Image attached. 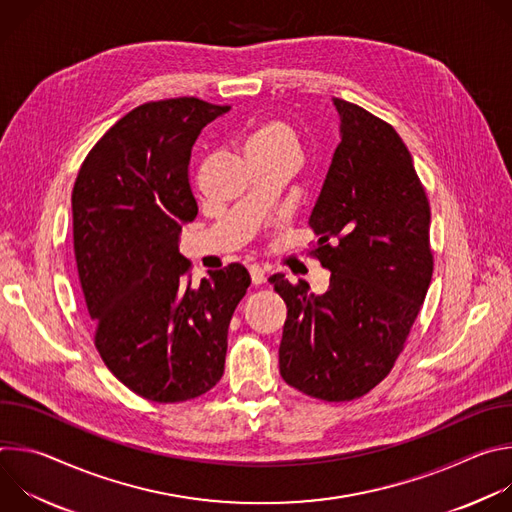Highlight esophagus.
I'll return each instance as SVG.
<instances>
[{"instance_id":"34e87169","label":"esophagus","mask_w":512,"mask_h":512,"mask_svg":"<svg viewBox=\"0 0 512 512\" xmlns=\"http://www.w3.org/2000/svg\"><path fill=\"white\" fill-rule=\"evenodd\" d=\"M249 275H251V283H253V285L265 283V273H263L259 267H251V269H249Z\"/></svg>"}]
</instances>
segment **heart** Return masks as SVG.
<instances>
[{
	"instance_id": "b5f03b06",
	"label": "heart",
	"mask_w": 512,
	"mask_h": 512,
	"mask_svg": "<svg viewBox=\"0 0 512 512\" xmlns=\"http://www.w3.org/2000/svg\"><path fill=\"white\" fill-rule=\"evenodd\" d=\"M285 152L300 158V135L298 131L285 121L271 119L261 123L247 139V152Z\"/></svg>"
}]
</instances>
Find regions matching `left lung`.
I'll return each instance as SVG.
<instances>
[{"label": "left lung", "mask_w": 512, "mask_h": 512, "mask_svg": "<svg viewBox=\"0 0 512 512\" xmlns=\"http://www.w3.org/2000/svg\"><path fill=\"white\" fill-rule=\"evenodd\" d=\"M340 143L310 214L316 257L330 275L324 294L269 277L287 306L279 373L322 399L369 393L393 369L433 273L431 212L399 133L344 99Z\"/></svg>", "instance_id": "obj_1"}]
</instances>
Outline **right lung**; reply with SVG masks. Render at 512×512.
<instances>
[{
    "label": "right lung",
    "mask_w": 512,
    "mask_h": 512,
    "mask_svg": "<svg viewBox=\"0 0 512 512\" xmlns=\"http://www.w3.org/2000/svg\"><path fill=\"white\" fill-rule=\"evenodd\" d=\"M196 97L145 103L89 152L72 188V233L95 346L133 393L180 403L225 373L227 334L251 285L233 263L186 279L182 225L198 204L188 182L200 131L229 113Z\"/></svg>",
    "instance_id": "add662e5"
}]
</instances>
